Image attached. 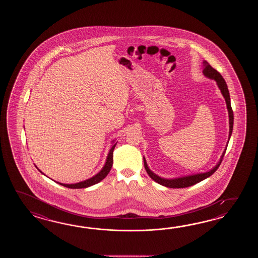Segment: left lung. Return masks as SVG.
<instances>
[{
	"mask_svg": "<svg viewBox=\"0 0 258 258\" xmlns=\"http://www.w3.org/2000/svg\"><path fill=\"white\" fill-rule=\"evenodd\" d=\"M203 68L204 75L206 77L210 78V79H214L215 81L217 82V85L220 89V91H221V94L223 95L225 100H226L227 109L229 111V118H230V121H229V122H230L229 140H230V137L231 136V133H232V128H233V111H232L231 106H230V93H229V89L227 87V84L225 82L224 78L222 77V76L212 66H210L207 60H204L203 61ZM225 152H226V149L222 154L221 158L219 159V163L216 165L212 170L207 171V172H204V173L184 176V177H180V178H175V179H164V178H161L157 174H155L152 170H149L145 158H144V165H145V169L147 170L149 177L159 184H161L163 186L169 187V188H185V187L192 186L194 184L198 183L199 181H203L205 179L209 178V176L212 175L215 171L219 169V165L221 163L222 159L224 157Z\"/></svg>",
	"mask_w": 258,
	"mask_h": 258,
	"instance_id": "1",
	"label": "left lung"
}]
</instances>
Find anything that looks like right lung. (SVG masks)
I'll list each match as a JSON object with an SVG mask.
<instances>
[{"mask_svg": "<svg viewBox=\"0 0 258 258\" xmlns=\"http://www.w3.org/2000/svg\"><path fill=\"white\" fill-rule=\"evenodd\" d=\"M116 144L117 142L114 143L112 145V147L110 149V152L108 154V157H107V160H106V163H105L104 167L102 168V170L99 171V173H97L96 175L93 176L92 178L88 179L86 181H80V182H77V183H73V184H66V183H60V182H57L62 186L68 187V188H71V189H80V188H87V187L91 186L94 185L96 183H98L100 181H102L104 179L106 176L108 175V173L110 172V169L112 167V163H113V150L115 148ZM39 170V169H38ZM40 171V170H39ZM41 172V171H40Z\"/></svg>", "mask_w": 258, "mask_h": 258, "instance_id": "add662e5", "label": "right lung"}]
</instances>
